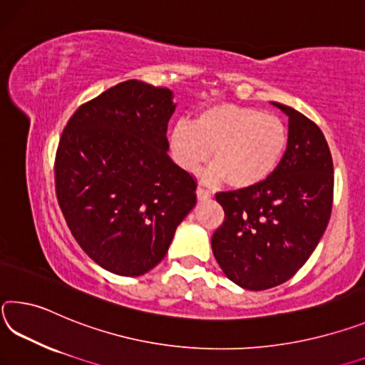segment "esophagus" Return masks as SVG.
Instances as JSON below:
<instances>
[{
  "instance_id": "1",
  "label": "esophagus",
  "mask_w": 365,
  "mask_h": 365,
  "mask_svg": "<svg viewBox=\"0 0 365 365\" xmlns=\"http://www.w3.org/2000/svg\"><path fill=\"white\" fill-rule=\"evenodd\" d=\"M195 192H197V199H199V200H207V199H210V197H212L210 190L205 189L204 186H200V184H199V186H197Z\"/></svg>"
}]
</instances>
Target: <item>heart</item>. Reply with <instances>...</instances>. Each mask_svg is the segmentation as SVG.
<instances>
[{"instance_id":"b5f03b06","label":"heart","mask_w":365,"mask_h":365,"mask_svg":"<svg viewBox=\"0 0 365 365\" xmlns=\"http://www.w3.org/2000/svg\"><path fill=\"white\" fill-rule=\"evenodd\" d=\"M289 133L282 118L249 106L218 103L202 110L192 124L178 121L170 130L176 163L195 171L210 158V181L246 189L267 181L288 150Z\"/></svg>"}]
</instances>
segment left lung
Instances as JSON below:
<instances>
[{
    "label": "left lung",
    "instance_id": "obj_1",
    "mask_svg": "<svg viewBox=\"0 0 365 365\" xmlns=\"http://www.w3.org/2000/svg\"><path fill=\"white\" fill-rule=\"evenodd\" d=\"M288 121L289 142L267 181L218 192L225 222L212 250L232 283L262 291L278 286L306 264L327 230L333 204V160L317 124L274 103Z\"/></svg>",
    "mask_w": 365,
    "mask_h": 365
}]
</instances>
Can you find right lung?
<instances>
[{"mask_svg":"<svg viewBox=\"0 0 365 365\" xmlns=\"http://www.w3.org/2000/svg\"><path fill=\"white\" fill-rule=\"evenodd\" d=\"M170 88L126 81L83 103L56 152L58 204L101 268L140 277L168 252L195 205V181L170 158Z\"/></svg>","mask_w":365,"mask_h":365,"instance_id":"obj_1","label":"right lung"}]
</instances>
